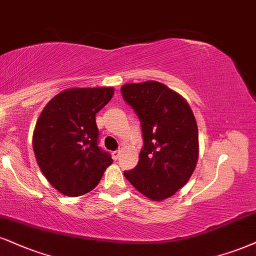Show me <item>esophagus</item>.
<instances>
[{"mask_svg": "<svg viewBox=\"0 0 256 256\" xmlns=\"http://www.w3.org/2000/svg\"><path fill=\"white\" fill-rule=\"evenodd\" d=\"M120 154H122V152H120V150H114V152H112V156H113V158H119V156H120Z\"/></svg>", "mask_w": 256, "mask_h": 256, "instance_id": "esophagus-1", "label": "esophagus"}]
</instances>
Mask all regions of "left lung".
<instances>
[{
	"instance_id": "obj_1",
	"label": "left lung",
	"mask_w": 256,
	"mask_h": 256,
	"mask_svg": "<svg viewBox=\"0 0 256 256\" xmlns=\"http://www.w3.org/2000/svg\"><path fill=\"white\" fill-rule=\"evenodd\" d=\"M122 98L140 122V161L125 178L152 200L173 196L187 184L198 161V126L182 96L156 81L128 83Z\"/></svg>"
}]
</instances>
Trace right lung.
Returning a JSON list of instances; mask_svg holds the SVG:
<instances>
[{
  "instance_id": "right-lung-1",
  "label": "right lung",
  "mask_w": 256,
  "mask_h": 256,
  "mask_svg": "<svg viewBox=\"0 0 256 256\" xmlns=\"http://www.w3.org/2000/svg\"><path fill=\"white\" fill-rule=\"evenodd\" d=\"M112 87L72 88L48 101L36 122L33 150L54 188L78 196L96 187L110 154L98 146L95 116L112 98Z\"/></svg>"
}]
</instances>
